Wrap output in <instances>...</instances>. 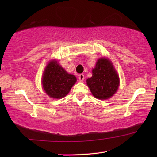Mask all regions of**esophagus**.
Listing matches in <instances>:
<instances>
[{
    "mask_svg": "<svg viewBox=\"0 0 157 157\" xmlns=\"http://www.w3.org/2000/svg\"><path fill=\"white\" fill-rule=\"evenodd\" d=\"M78 79H79V81H81V82H82V81H84V75L82 74H79V76H78Z\"/></svg>",
    "mask_w": 157,
    "mask_h": 157,
    "instance_id": "34e87169",
    "label": "esophagus"
}]
</instances>
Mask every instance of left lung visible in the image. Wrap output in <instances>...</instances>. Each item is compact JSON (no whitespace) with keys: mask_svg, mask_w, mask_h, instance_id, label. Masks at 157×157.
Returning a JSON list of instances; mask_svg holds the SVG:
<instances>
[{"mask_svg":"<svg viewBox=\"0 0 157 157\" xmlns=\"http://www.w3.org/2000/svg\"><path fill=\"white\" fill-rule=\"evenodd\" d=\"M92 73L86 83L94 97L104 100L112 96L119 87V78L111 62L107 59H98Z\"/></svg>","mask_w":157,"mask_h":157,"instance_id":"left-lung-1","label":"left lung"}]
</instances>
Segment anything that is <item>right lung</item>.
<instances>
[{"label": "right lung", "instance_id": "1", "mask_svg": "<svg viewBox=\"0 0 157 157\" xmlns=\"http://www.w3.org/2000/svg\"><path fill=\"white\" fill-rule=\"evenodd\" d=\"M76 78L68 74L56 61H51L43 75V87L51 98H61L67 95L76 83Z\"/></svg>", "mask_w": 157, "mask_h": 157}]
</instances>
